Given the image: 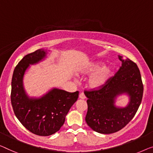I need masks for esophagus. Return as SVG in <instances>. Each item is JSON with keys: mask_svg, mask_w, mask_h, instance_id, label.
<instances>
[{"mask_svg": "<svg viewBox=\"0 0 153 153\" xmlns=\"http://www.w3.org/2000/svg\"><path fill=\"white\" fill-rule=\"evenodd\" d=\"M79 97L80 99L84 100L86 98V96H85V95H84V93H79Z\"/></svg>", "mask_w": 153, "mask_h": 153, "instance_id": "1", "label": "esophagus"}]
</instances>
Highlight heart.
Returning <instances> with one entry per match:
<instances>
[{
    "instance_id": "heart-1",
    "label": "heart",
    "mask_w": 153,
    "mask_h": 153,
    "mask_svg": "<svg viewBox=\"0 0 153 153\" xmlns=\"http://www.w3.org/2000/svg\"><path fill=\"white\" fill-rule=\"evenodd\" d=\"M102 61H97L88 64L87 66L81 69L79 72L82 74H88L93 73L91 76L88 83L91 88H97L105 84L111 76H112L113 69L110 66H104Z\"/></svg>"
}]
</instances>
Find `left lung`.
Returning <instances> with one entry per match:
<instances>
[{"instance_id": "8db88e82", "label": "left lung", "mask_w": 153, "mask_h": 153, "mask_svg": "<svg viewBox=\"0 0 153 153\" xmlns=\"http://www.w3.org/2000/svg\"><path fill=\"white\" fill-rule=\"evenodd\" d=\"M122 66L102 87L84 91L88 111L85 120L93 131L111 134L126 126L137 111L142 102L143 86L140 69L133 61L119 56ZM126 93L130 102L125 108L114 105L117 95Z\"/></svg>"}]
</instances>
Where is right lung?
<instances>
[{
	"label": "right lung",
	"mask_w": 153,
	"mask_h": 153,
	"mask_svg": "<svg viewBox=\"0 0 153 153\" xmlns=\"http://www.w3.org/2000/svg\"><path fill=\"white\" fill-rule=\"evenodd\" d=\"M46 54L43 49L27 54L15 67L11 79V102L15 115L28 131L40 136L53 135L60 129L79 95L78 91L53 88L40 98L27 96L22 84L25 73L29 65L38 63Z\"/></svg>",
	"instance_id": "add662e5"
}]
</instances>
